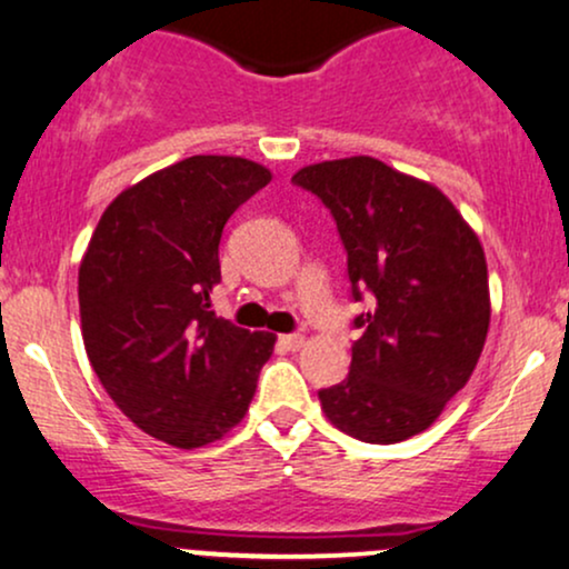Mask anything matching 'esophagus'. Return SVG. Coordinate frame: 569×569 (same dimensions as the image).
<instances>
[{"label": "esophagus", "instance_id": "esophagus-1", "mask_svg": "<svg viewBox=\"0 0 569 569\" xmlns=\"http://www.w3.org/2000/svg\"><path fill=\"white\" fill-rule=\"evenodd\" d=\"M280 345H283L286 350H299L305 345V337L302 335H283L280 337Z\"/></svg>", "mask_w": 569, "mask_h": 569}]
</instances>
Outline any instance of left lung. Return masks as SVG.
<instances>
[{
	"label": "left lung",
	"instance_id": "left-lung-1",
	"mask_svg": "<svg viewBox=\"0 0 569 569\" xmlns=\"http://www.w3.org/2000/svg\"><path fill=\"white\" fill-rule=\"evenodd\" d=\"M293 184L337 221L356 302L350 375L318 390L331 426L367 443L422 433L471 380L489 329L487 259L441 189L375 158L307 166Z\"/></svg>",
	"mask_w": 569,
	"mask_h": 569
}]
</instances>
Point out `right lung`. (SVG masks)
Returning a JSON list of instances; mask_svg holds the SVG:
<instances>
[{
	"mask_svg": "<svg viewBox=\"0 0 569 569\" xmlns=\"http://www.w3.org/2000/svg\"><path fill=\"white\" fill-rule=\"evenodd\" d=\"M259 162L194 154L109 202L80 264L90 367L143 433L206 447L246 417L276 335L211 310L227 219L270 184Z\"/></svg>",
	"mask_w": 569,
	"mask_h": 569,
	"instance_id": "add662e5",
	"label": "right lung"
}]
</instances>
